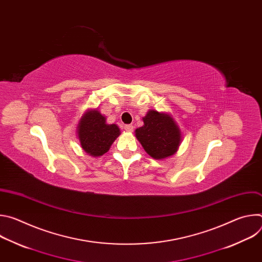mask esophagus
Instances as JSON below:
<instances>
[{
  "instance_id": "34e87169",
  "label": "esophagus",
  "mask_w": 262,
  "mask_h": 262,
  "mask_svg": "<svg viewBox=\"0 0 262 262\" xmlns=\"http://www.w3.org/2000/svg\"><path fill=\"white\" fill-rule=\"evenodd\" d=\"M124 129H125L126 132H128V133H132V132L134 130V125H132V124H126V125H124Z\"/></svg>"
}]
</instances>
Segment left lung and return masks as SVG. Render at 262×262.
I'll return each instance as SVG.
<instances>
[{
  "label": "left lung",
  "instance_id": "8db88e82",
  "mask_svg": "<svg viewBox=\"0 0 262 262\" xmlns=\"http://www.w3.org/2000/svg\"><path fill=\"white\" fill-rule=\"evenodd\" d=\"M143 122L144 125L137 128L135 134L149 156L156 160H163L177 151L181 133L169 114L150 110L143 118Z\"/></svg>",
  "mask_w": 262,
  "mask_h": 262
}]
</instances>
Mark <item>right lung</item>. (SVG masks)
<instances>
[{
	"mask_svg": "<svg viewBox=\"0 0 262 262\" xmlns=\"http://www.w3.org/2000/svg\"><path fill=\"white\" fill-rule=\"evenodd\" d=\"M119 135V127L116 124H106L105 117L97 110L87 111L78 126L82 148L89 156L95 158L107 152Z\"/></svg>",
	"mask_w": 262,
	"mask_h": 262,
	"instance_id": "1",
	"label": "right lung"
}]
</instances>
